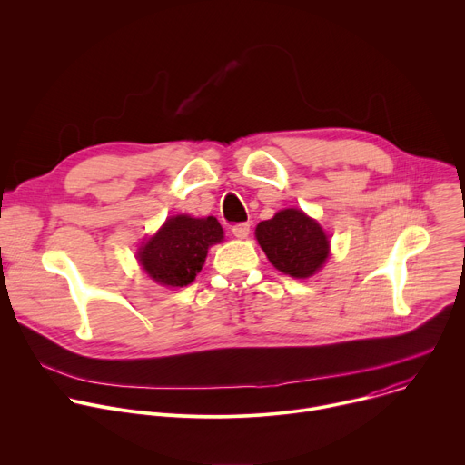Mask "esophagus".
<instances>
[{"mask_svg":"<svg viewBox=\"0 0 465 465\" xmlns=\"http://www.w3.org/2000/svg\"><path fill=\"white\" fill-rule=\"evenodd\" d=\"M232 232H233V235H235L237 239H246L248 233H250V224H246V223L235 224V226L232 228Z\"/></svg>","mask_w":465,"mask_h":465,"instance_id":"1","label":"esophagus"}]
</instances>
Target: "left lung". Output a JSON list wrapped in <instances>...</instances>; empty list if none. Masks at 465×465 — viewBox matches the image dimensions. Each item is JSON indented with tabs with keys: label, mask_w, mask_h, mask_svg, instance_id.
Listing matches in <instances>:
<instances>
[{
	"label": "left lung",
	"mask_w": 465,
	"mask_h": 465,
	"mask_svg": "<svg viewBox=\"0 0 465 465\" xmlns=\"http://www.w3.org/2000/svg\"><path fill=\"white\" fill-rule=\"evenodd\" d=\"M255 239L274 267L296 280L316 274L329 255V239L322 226L296 208L259 223Z\"/></svg>",
	"instance_id": "8db88e82"
}]
</instances>
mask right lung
I'll list each match as a JSON object with an SVG mask.
<instances>
[{
    "label": "right lung",
    "mask_w": 465,
    "mask_h": 465,
    "mask_svg": "<svg viewBox=\"0 0 465 465\" xmlns=\"http://www.w3.org/2000/svg\"><path fill=\"white\" fill-rule=\"evenodd\" d=\"M224 239L215 217H169L138 250L143 271L163 287H185L203 271L208 248Z\"/></svg>",
    "instance_id": "1"
}]
</instances>
